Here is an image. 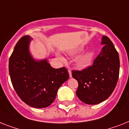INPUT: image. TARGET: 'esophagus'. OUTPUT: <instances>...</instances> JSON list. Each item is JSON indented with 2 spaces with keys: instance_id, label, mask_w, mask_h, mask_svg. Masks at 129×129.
<instances>
[{
  "instance_id": "obj_1",
  "label": "esophagus",
  "mask_w": 129,
  "mask_h": 129,
  "mask_svg": "<svg viewBox=\"0 0 129 129\" xmlns=\"http://www.w3.org/2000/svg\"><path fill=\"white\" fill-rule=\"evenodd\" d=\"M69 76L70 78H72V72L71 71H69Z\"/></svg>"
}]
</instances>
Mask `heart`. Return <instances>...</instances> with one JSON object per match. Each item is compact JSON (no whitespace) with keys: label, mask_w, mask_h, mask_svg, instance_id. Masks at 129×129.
Masks as SVG:
<instances>
[{"label":"heart","mask_w":129,"mask_h":129,"mask_svg":"<svg viewBox=\"0 0 129 129\" xmlns=\"http://www.w3.org/2000/svg\"><path fill=\"white\" fill-rule=\"evenodd\" d=\"M57 55L59 58H61V59H63V57L61 55H60L59 54H57ZM92 59H93L92 53H86V55H83L82 57H81L79 59H78L76 60V65L78 67H80V68L87 67L91 64V62H92Z\"/></svg>","instance_id":"b5f03b06"}]
</instances>
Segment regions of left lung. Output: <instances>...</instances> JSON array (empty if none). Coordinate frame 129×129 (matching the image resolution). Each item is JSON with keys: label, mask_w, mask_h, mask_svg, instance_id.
<instances>
[{"label": "left lung", "mask_w": 129, "mask_h": 129, "mask_svg": "<svg viewBox=\"0 0 129 129\" xmlns=\"http://www.w3.org/2000/svg\"><path fill=\"white\" fill-rule=\"evenodd\" d=\"M101 44L104 46L92 66L81 71H72V77L78 82L76 95L88 105L106 100L114 90L119 78V53L107 36L102 37Z\"/></svg>", "instance_id": "8db88e82"}]
</instances>
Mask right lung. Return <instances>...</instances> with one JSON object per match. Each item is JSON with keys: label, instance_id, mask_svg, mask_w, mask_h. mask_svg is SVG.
<instances>
[{"label": "right lung", "instance_id": "1", "mask_svg": "<svg viewBox=\"0 0 129 129\" xmlns=\"http://www.w3.org/2000/svg\"><path fill=\"white\" fill-rule=\"evenodd\" d=\"M33 38L20 39L9 59V74L17 94L31 107L44 108L56 98L58 89L69 79L67 69H54L47 58H34L29 51Z\"/></svg>", "mask_w": 129, "mask_h": 129}]
</instances>
